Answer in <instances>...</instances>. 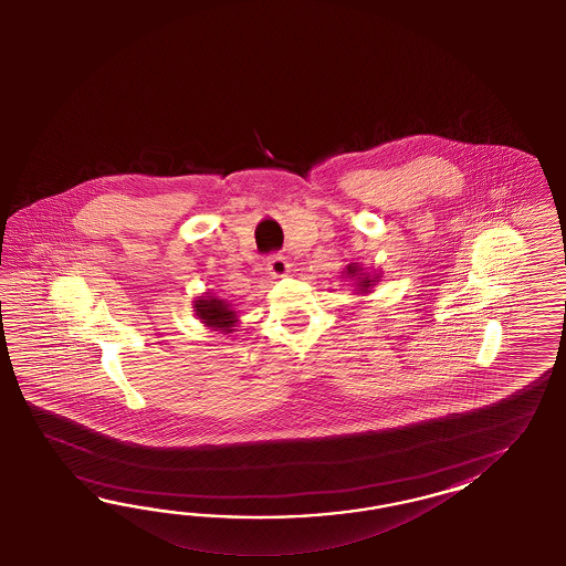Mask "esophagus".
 Here are the masks:
<instances>
[{
    "label": "esophagus",
    "instance_id": "1",
    "mask_svg": "<svg viewBox=\"0 0 566 566\" xmlns=\"http://www.w3.org/2000/svg\"><path fill=\"white\" fill-rule=\"evenodd\" d=\"M268 272L275 277H284V275L291 274V263L282 255H272L268 259Z\"/></svg>",
    "mask_w": 566,
    "mask_h": 566
}]
</instances>
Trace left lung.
<instances>
[{
	"label": "left lung",
	"instance_id": "1",
	"mask_svg": "<svg viewBox=\"0 0 566 566\" xmlns=\"http://www.w3.org/2000/svg\"><path fill=\"white\" fill-rule=\"evenodd\" d=\"M343 277H348L350 282H353V289H355V294H360V296H365V294H371V291L376 289L377 282H379V272L376 270H365V268H360L359 263H350V265H346L344 268Z\"/></svg>",
	"mask_w": 566,
	"mask_h": 566
}]
</instances>
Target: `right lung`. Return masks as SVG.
I'll return each instance as SVG.
<instances>
[{"label": "right lung", "mask_w": 566, "mask_h": 566, "mask_svg": "<svg viewBox=\"0 0 566 566\" xmlns=\"http://www.w3.org/2000/svg\"><path fill=\"white\" fill-rule=\"evenodd\" d=\"M192 311H195L197 319H201V324L211 332L232 334L239 324V313L230 307V303L220 296L209 294V292L192 301Z\"/></svg>", "instance_id": "obj_1"}]
</instances>
